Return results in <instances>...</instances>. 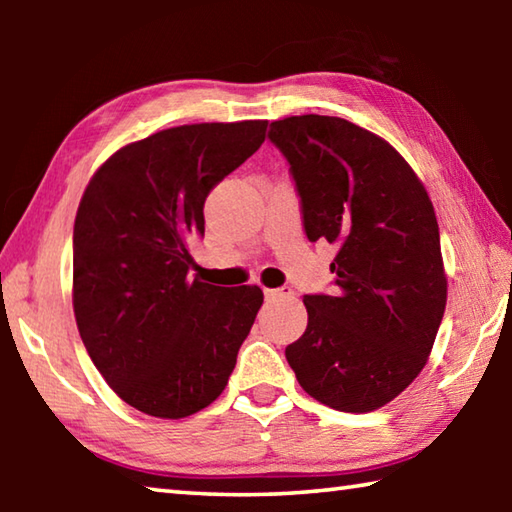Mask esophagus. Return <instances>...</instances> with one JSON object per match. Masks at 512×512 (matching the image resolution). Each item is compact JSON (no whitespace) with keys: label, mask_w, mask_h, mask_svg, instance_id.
I'll return each instance as SVG.
<instances>
[{"label":"esophagus","mask_w":512,"mask_h":512,"mask_svg":"<svg viewBox=\"0 0 512 512\" xmlns=\"http://www.w3.org/2000/svg\"><path fill=\"white\" fill-rule=\"evenodd\" d=\"M264 296L268 300H282V298H291L293 289L291 287H280V289H264Z\"/></svg>","instance_id":"esophagus-1"}]
</instances>
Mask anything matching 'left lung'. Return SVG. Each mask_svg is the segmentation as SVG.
<instances>
[{
    "mask_svg": "<svg viewBox=\"0 0 512 512\" xmlns=\"http://www.w3.org/2000/svg\"><path fill=\"white\" fill-rule=\"evenodd\" d=\"M307 239H327L336 289L305 296L309 323L287 361L314 400L368 413L420 375L447 302L433 205L406 160L341 117L273 121Z\"/></svg>",
    "mask_w": 512,
    "mask_h": 512,
    "instance_id": "obj_1",
    "label": "left lung"
}]
</instances>
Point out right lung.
<instances>
[{"label": "right lung", "mask_w": 512, "mask_h": 512, "mask_svg": "<svg viewBox=\"0 0 512 512\" xmlns=\"http://www.w3.org/2000/svg\"><path fill=\"white\" fill-rule=\"evenodd\" d=\"M268 121L192 124L119 149L74 221V316L85 350L133 409L178 420L228 386L259 287L189 280L207 194L264 142Z\"/></svg>", "instance_id": "obj_1"}]
</instances>
